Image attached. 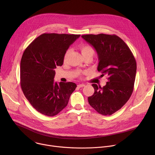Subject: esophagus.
<instances>
[{"label": "esophagus", "mask_w": 155, "mask_h": 155, "mask_svg": "<svg viewBox=\"0 0 155 155\" xmlns=\"http://www.w3.org/2000/svg\"><path fill=\"white\" fill-rule=\"evenodd\" d=\"M85 86L84 84H79L77 85V86H78V87H83V86Z\"/></svg>", "instance_id": "esophagus-1"}]
</instances>
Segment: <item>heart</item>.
Wrapping results in <instances>:
<instances>
[{"label": "heart", "mask_w": 155, "mask_h": 155, "mask_svg": "<svg viewBox=\"0 0 155 155\" xmlns=\"http://www.w3.org/2000/svg\"><path fill=\"white\" fill-rule=\"evenodd\" d=\"M79 49L80 50V51L81 53V54L84 58L86 57H91L93 58V55L94 54V48L90 45H88V44H81L79 46ZM71 50H67L64 54V61L65 62L67 61L68 57L70 53Z\"/></svg>", "instance_id": "obj_1"}]
</instances>
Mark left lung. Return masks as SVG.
Returning <instances> with one entry per match:
<instances>
[{
  "label": "left lung",
  "mask_w": 155,
  "mask_h": 155,
  "mask_svg": "<svg viewBox=\"0 0 155 155\" xmlns=\"http://www.w3.org/2000/svg\"><path fill=\"white\" fill-rule=\"evenodd\" d=\"M81 37L90 43L98 54L97 71L108 81L101 87L93 84L94 93L88 97L90 105L99 114L111 115L129 99L134 90L137 64L126 43L116 35L87 34Z\"/></svg>",
  "instance_id": "obj_1"
}]
</instances>
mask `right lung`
Wrapping results in <instances>:
<instances>
[{
    "mask_svg": "<svg viewBox=\"0 0 155 155\" xmlns=\"http://www.w3.org/2000/svg\"><path fill=\"white\" fill-rule=\"evenodd\" d=\"M80 35L43 34L25 50L20 64V84L31 105L49 117L58 114L67 105L77 84L54 82V69L61 66L65 53Z\"/></svg>",
    "mask_w": 155,
    "mask_h": 155,
    "instance_id": "add662e5",
    "label": "right lung"
}]
</instances>
